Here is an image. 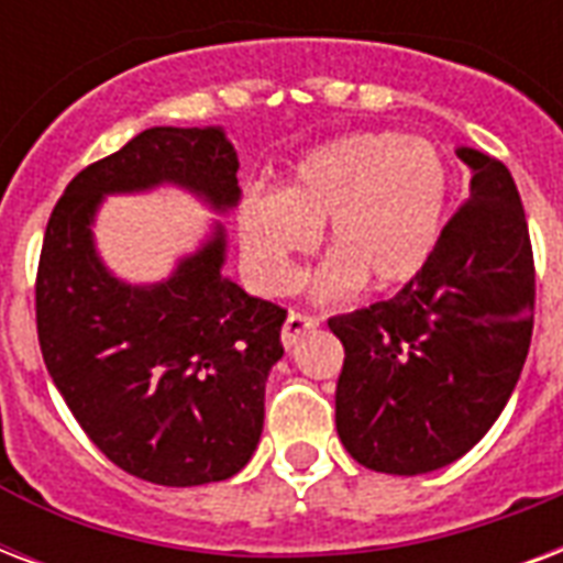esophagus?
<instances>
[{"label":"esophagus","mask_w":563,"mask_h":563,"mask_svg":"<svg viewBox=\"0 0 563 563\" xmlns=\"http://www.w3.org/2000/svg\"><path fill=\"white\" fill-rule=\"evenodd\" d=\"M316 328H319V319H316V316H303V312L291 310L289 316H286V321H283V345L291 349V345L298 342L300 333H310V330Z\"/></svg>","instance_id":"34e87169"}]
</instances>
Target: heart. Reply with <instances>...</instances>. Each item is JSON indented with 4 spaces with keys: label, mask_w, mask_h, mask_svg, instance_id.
Segmentation results:
<instances>
[{
    "label": "heart",
    "mask_w": 563,
    "mask_h": 563,
    "mask_svg": "<svg viewBox=\"0 0 563 563\" xmlns=\"http://www.w3.org/2000/svg\"><path fill=\"white\" fill-rule=\"evenodd\" d=\"M449 206V167L428 141L351 135L312 150L283 191H251L239 209L247 265L268 291H289L300 256L328 227L319 289L345 298L366 283L396 291L431 263Z\"/></svg>",
    "instance_id": "heart-1"
}]
</instances>
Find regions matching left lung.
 Wrapping results in <instances>:
<instances>
[{
  "label": "left lung",
  "instance_id": "1",
  "mask_svg": "<svg viewBox=\"0 0 563 563\" xmlns=\"http://www.w3.org/2000/svg\"><path fill=\"white\" fill-rule=\"evenodd\" d=\"M470 200L396 298L336 316V431L366 470L422 475L478 443L520 380L534 328V256L499 158L457 147Z\"/></svg>",
  "mask_w": 563,
  "mask_h": 563
}]
</instances>
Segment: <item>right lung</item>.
Here are the masks:
<instances>
[{
  "instance_id": "1",
  "label": "right lung",
  "mask_w": 563,
  "mask_h": 563,
  "mask_svg": "<svg viewBox=\"0 0 563 563\" xmlns=\"http://www.w3.org/2000/svg\"><path fill=\"white\" fill-rule=\"evenodd\" d=\"M224 129L153 126L64 188L43 235L34 310L43 363L111 463L165 487L233 478L256 452L265 380L283 357L286 310L224 277L227 235L162 283L114 277L93 244L106 195L179 186L214 212L239 203Z\"/></svg>"
}]
</instances>
